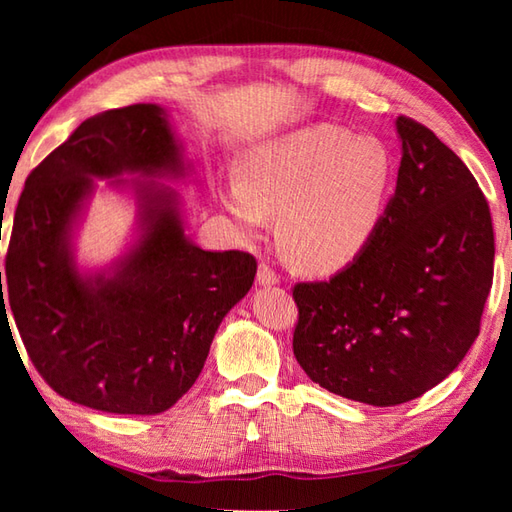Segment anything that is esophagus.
Wrapping results in <instances>:
<instances>
[{
	"label": "esophagus",
	"instance_id": "obj_1",
	"mask_svg": "<svg viewBox=\"0 0 512 512\" xmlns=\"http://www.w3.org/2000/svg\"><path fill=\"white\" fill-rule=\"evenodd\" d=\"M257 284L264 288H273L279 284V275L268 264H259L257 268Z\"/></svg>",
	"mask_w": 512,
	"mask_h": 512
}]
</instances>
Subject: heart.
Instances as JSON below:
<instances>
[{"mask_svg":"<svg viewBox=\"0 0 512 512\" xmlns=\"http://www.w3.org/2000/svg\"><path fill=\"white\" fill-rule=\"evenodd\" d=\"M396 182L383 140L314 123L268 138L237 160V182L215 198L246 235L277 215V246L292 266L332 275L372 244Z\"/></svg>","mask_w":512,"mask_h":512,"instance_id":"1","label":"heart"}]
</instances>
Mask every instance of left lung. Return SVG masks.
<instances>
[{
	"label": "left lung",
	"mask_w": 512,
	"mask_h": 512,
	"mask_svg": "<svg viewBox=\"0 0 512 512\" xmlns=\"http://www.w3.org/2000/svg\"><path fill=\"white\" fill-rule=\"evenodd\" d=\"M396 134V191L372 244L330 281L292 290L303 372L374 407L418 398L462 363L493 284V222L473 173L411 118H396Z\"/></svg>",
	"instance_id": "left-lung-1"
}]
</instances>
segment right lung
Returning a JSON list of instances; mask_svg holds the SVG:
<instances>
[{
  "label": "right lung",
  "instance_id": "right-lung-1",
  "mask_svg": "<svg viewBox=\"0 0 512 512\" xmlns=\"http://www.w3.org/2000/svg\"><path fill=\"white\" fill-rule=\"evenodd\" d=\"M191 173L169 112L138 103L83 121L28 176L0 310L10 303L30 361L59 396L151 416L176 405L200 376L257 262L239 250H204L187 235L180 193L165 180ZM96 179L127 194L137 215L122 255L85 267L75 235Z\"/></svg>",
  "mask_w": 512,
  "mask_h": 512
}]
</instances>
